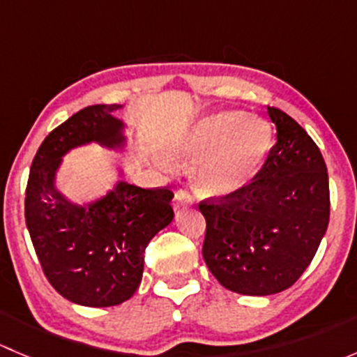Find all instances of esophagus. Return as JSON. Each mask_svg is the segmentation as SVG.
<instances>
[{"label": "esophagus", "mask_w": 357, "mask_h": 357, "mask_svg": "<svg viewBox=\"0 0 357 357\" xmlns=\"http://www.w3.org/2000/svg\"><path fill=\"white\" fill-rule=\"evenodd\" d=\"M192 205V197H190V193L186 192V190H178L174 195V208L178 211V208H185V207H190Z\"/></svg>", "instance_id": "34e87169"}]
</instances>
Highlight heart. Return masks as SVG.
<instances>
[{
    "instance_id": "obj_1",
    "label": "heart",
    "mask_w": 357,
    "mask_h": 357,
    "mask_svg": "<svg viewBox=\"0 0 357 357\" xmlns=\"http://www.w3.org/2000/svg\"><path fill=\"white\" fill-rule=\"evenodd\" d=\"M268 122L243 112H219L197 122L176 146V158L197 164V186L208 195H228L247 185L271 149Z\"/></svg>"
}]
</instances>
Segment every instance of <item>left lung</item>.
Returning a JSON list of instances; mask_svg holds the SVG:
<instances>
[{
	"mask_svg": "<svg viewBox=\"0 0 357 357\" xmlns=\"http://www.w3.org/2000/svg\"><path fill=\"white\" fill-rule=\"evenodd\" d=\"M276 143L248 185L199 204L205 264L225 289L271 295L305 271L330 221L325 158L285 112L268 107Z\"/></svg>",
	"mask_w": 357,
	"mask_h": 357,
	"instance_id": "obj_1",
	"label": "left lung"
}]
</instances>
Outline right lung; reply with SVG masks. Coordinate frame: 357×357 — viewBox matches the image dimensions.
Segmentation results:
<instances>
[{
    "label": "right lung",
    "instance_id": "obj_1",
    "mask_svg": "<svg viewBox=\"0 0 357 357\" xmlns=\"http://www.w3.org/2000/svg\"><path fill=\"white\" fill-rule=\"evenodd\" d=\"M121 105H91L53 129L39 146L25 190V225L45 276L67 301L109 307L139 287L150 240L174 218L167 186L139 188L119 181L89 205L70 204L55 188L62 155L84 143L121 146Z\"/></svg>",
    "mask_w": 357,
    "mask_h": 357
}]
</instances>
